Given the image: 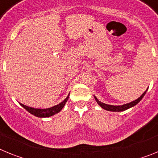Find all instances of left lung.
<instances>
[{
  "instance_id": "1",
  "label": "left lung",
  "mask_w": 158,
  "mask_h": 158,
  "mask_svg": "<svg viewBox=\"0 0 158 158\" xmlns=\"http://www.w3.org/2000/svg\"><path fill=\"white\" fill-rule=\"evenodd\" d=\"M146 91H147V90H146ZM146 91L144 92V93H143V94H142V96H140V97H139V98L137 99V100H134V101L131 102V103H129V104H123V105H120V106H114V105H109V104H104V103L100 102V100H98V99L96 98V96H95V99H96V102L98 103L99 105H100L101 107H103L104 109L107 110V111H125V110L128 109V108H130V107H134V106L136 105L138 103H139V102H140V100H142V98H143V96H145Z\"/></svg>"
}]
</instances>
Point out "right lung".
I'll return each instance as SVG.
<instances>
[{"label":"right lung","instance_id":"obj_1","mask_svg":"<svg viewBox=\"0 0 158 158\" xmlns=\"http://www.w3.org/2000/svg\"><path fill=\"white\" fill-rule=\"evenodd\" d=\"M69 99V96H67L66 98L62 102L58 104V105H55L52 107H50V108H46V109H40V108H34V107H27L26 105H23L22 104H19L23 108L27 110L29 113H31V115H34L37 117H40V118H43V117H50L52 116V115H55L57 113L59 112L63 108V107L65 106V103Z\"/></svg>","mask_w":158,"mask_h":158}]
</instances>
